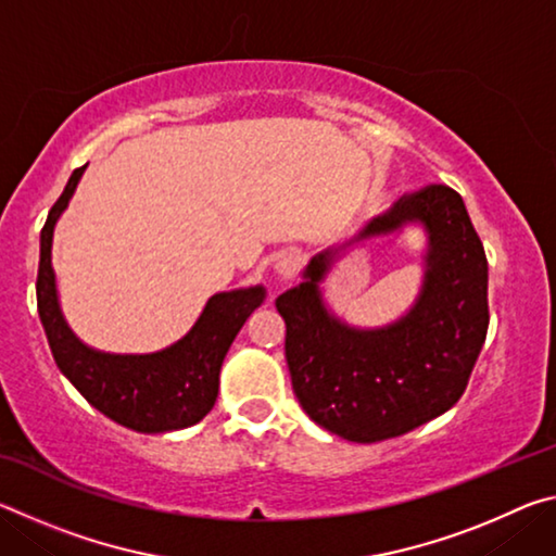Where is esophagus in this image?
Returning a JSON list of instances; mask_svg holds the SVG:
<instances>
[{
  "label": "esophagus",
  "instance_id": "esophagus-1",
  "mask_svg": "<svg viewBox=\"0 0 556 556\" xmlns=\"http://www.w3.org/2000/svg\"><path fill=\"white\" fill-rule=\"evenodd\" d=\"M299 267H301V257L296 255V252H281V255H277V260H275V271L281 281H289L291 277H294Z\"/></svg>",
  "mask_w": 556,
  "mask_h": 556
}]
</instances>
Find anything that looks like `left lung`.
Returning <instances> with one entry per match:
<instances>
[{
  "mask_svg": "<svg viewBox=\"0 0 556 556\" xmlns=\"http://www.w3.org/2000/svg\"><path fill=\"white\" fill-rule=\"evenodd\" d=\"M419 223L427 230L425 285L400 321L355 328L328 312L318 281L333 252H318L304 281L275 304L287 324L291 388L318 427L357 444L402 437L464 394L488 333V260L464 199L444 184L402 195L355 242Z\"/></svg>",
  "mask_w": 556,
  "mask_h": 556,
  "instance_id": "1",
  "label": "left lung"
}]
</instances>
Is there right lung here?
<instances>
[{
	"label": "right lung",
	"mask_w": 556,
	"mask_h": 556,
	"mask_svg": "<svg viewBox=\"0 0 556 556\" xmlns=\"http://www.w3.org/2000/svg\"><path fill=\"white\" fill-rule=\"evenodd\" d=\"M83 172L86 166L71 174L41 230L36 301L53 361L92 407L122 427L142 434H164L199 425L218 397L223 357L248 316L265 301V289L250 287L211 296L191 331L159 353L92 351L65 324L51 267L53 228Z\"/></svg>",
	"instance_id": "right-lung-1"
}]
</instances>
